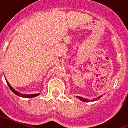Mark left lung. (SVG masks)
I'll list each match as a JSON object with an SVG mask.
<instances>
[{"label":"left lung","instance_id":"8db88e82","mask_svg":"<svg viewBox=\"0 0 128 128\" xmlns=\"http://www.w3.org/2000/svg\"><path fill=\"white\" fill-rule=\"evenodd\" d=\"M100 97H101V96L99 97V98H98V99H100ZM77 98H78V99H80L81 100H82V101H84V102H90V101H93V100H95V99H93V100H89V99H84V98H81V97H77Z\"/></svg>","mask_w":128,"mask_h":128}]
</instances>
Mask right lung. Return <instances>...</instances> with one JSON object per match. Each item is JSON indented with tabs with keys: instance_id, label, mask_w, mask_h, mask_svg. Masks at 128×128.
I'll list each match as a JSON object with an SVG mask.
<instances>
[{
	"instance_id": "add662e5",
	"label": "right lung",
	"mask_w": 128,
	"mask_h": 128,
	"mask_svg": "<svg viewBox=\"0 0 128 128\" xmlns=\"http://www.w3.org/2000/svg\"><path fill=\"white\" fill-rule=\"evenodd\" d=\"M6 82H7V83H8V84L9 87H10V88L11 90V91L13 92L14 94H15L16 96H20V97H22V98H34V97H36V96L40 95V94H30V95H29V94H20L19 92H16V90H14V89H13L12 87H11V86L10 85V83L8 82V81H7V80H6Z\"/></svg>"
}]
</instances>
